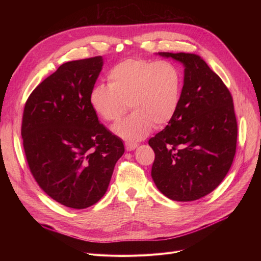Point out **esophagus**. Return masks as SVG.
Returning a JSON list of instances; mask_svg holds the SVG:
<instances>
[{
	"instance_id": "obj_1",
	"label": "esophagus",
	"mask_w": 261,
	"mask_h": 261,
	"mask_svg": "<svg viewBox=\"0 0 261 261\" xmlns=\"http://www.w3.org/2000/svg\"><path fill=\"white\" fill-rule=\"evenodd\" d=\"M137 146L138 145L136 143H129V141H127V143H125V148H126V150H127V151H132V150L136 149Z\"/></svg>"
}]
</instances>
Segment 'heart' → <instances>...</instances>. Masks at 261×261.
<instances>
[{
    "mask_svg": "<svg viewBox=\"0 0 261 261\" xmlns=\"http://www.w3.org/2000/svg\"><path fill=\"white\" fill-rule=\"evenodd\" d=\"M109 85L94 86L89 103L100 118L115 123L127 105L134 111L113 127L115 135L128 141L146 137L152 126L160 128L174 117L180 101L183 78L168 61L127 59L108 72Z\"/></svg>",
    "mask_w": 261,
    "mask_h": 261,
    "instance_id": "1",
    "label": "heart"
}]
</instances>
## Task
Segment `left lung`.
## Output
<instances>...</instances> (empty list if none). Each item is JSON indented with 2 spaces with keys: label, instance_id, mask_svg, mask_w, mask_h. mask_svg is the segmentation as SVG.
Here are the masks:
<instances>
[{
  "label": "left lung",
  "instance_id": "obj_1",
  "mask_svg": "<svg viewBox=\"0 0 261 261\" xmlns=\"http://www.w3.org/2000/svg\"><path fill=\"white\" fill-rule=\"evenodd\" d=\"M159 54L183 63L185 75L174 117L148 141L155 154L151 176L168 198L193 201L215 191L232 165L238 141L233 98L198 55Z\"/></svg>",
  "mask_w": 261,
  "mask_h": 261
}]
</instances>
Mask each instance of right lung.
<instances>
[{
  "label": "right lung",
  "mask_w": 261,
  "mask_h": 261,
  "mask_svg": "<svg viewBox=\"0 0 261 261\" xmlns=\"http://www.w3.org/2000/svg\"><path fill=\"white\" fill-rule=\"evenodd\" d=\"M102 57L62 64L28 97L21 137L31 174L63 206L85 209L106 194L123 141L99 123L89 103Z\"/></svg>",
  "instance_id": "add662e5"
}]
</instances>
